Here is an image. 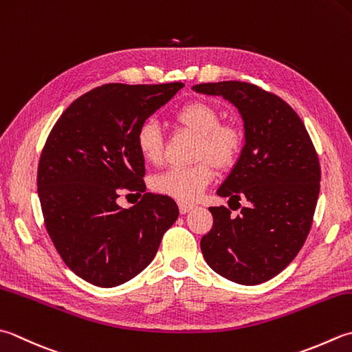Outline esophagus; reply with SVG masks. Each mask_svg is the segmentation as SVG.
<instances>
[{"mask_svg":"<svg viewBox=\"0 0 352 352\" xmlns=\"http://www.w3.org/2000/svg\"><path fill=\"white\" fill-rule=\"evenodd\" d=\"M192 209H194V204H186V203H178V210H180L182 215H184V213L190 212Z\"/></svg>","mask_w":352,"mask_h":352,"instance_id":"esophagus-1","label":"esophagus"}]
</instances>
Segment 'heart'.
I'll return each instance as SVG.
<instances>
[{"label":"heart","instance_id":"1","mask_svg":"<svg viewBox=\"0 0 352 352\" xmlns=\"http://www.w3.org/2000/svg\"><path fill=\"white\" fill-rule=\"evenodd\" d=\"M175 125L197 135L194 160L188 168H172L157 175L153 188L182 203H192L213 178L212 166L226 172L238 163L244 151L245 134L236 122H221L219 109L206 100H189L172 116ZM135 146L144 162L157 164L163 157V135L153 122H144L135 133Z\"/></svg>","mask_w":352,"mask_h":352}]
</instances>
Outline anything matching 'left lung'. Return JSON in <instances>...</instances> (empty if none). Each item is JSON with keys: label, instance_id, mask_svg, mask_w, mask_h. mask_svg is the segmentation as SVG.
<instances>
[{"label": "left lung", "instance_id": "8db88e82", "mask_svg": "<svg viewBox=\"0 0 352 352\" xmlns=\"http://www.w3.org/2000/svg\"><path fill=\"white\" fill-rule=\"evenodd\" d=\"M192 89L232 102L245 129L243 154L218 195L246 206L236 217L224 206L209 208L213 226L199 243L203 256L226 279L263 284L305 244L320 190L318 153L304 122L279 96L239 80Z\"/></svg>", "mask_w": 352, "mask_h": 352}]
</instances>
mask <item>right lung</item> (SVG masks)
<instances>
[{
  "label": "right lung",
  "mask_w": 352,
  "mask_h": 352,
  "mask_svg": "<svg viewBox=\"0 0 352 352\" xmlns=\"http://www.w3.org/2000/svg\"><path fill=\"white\" fill-rule=\"evenodd\" d=\"M183 87L93 88L62 113L47 137L36 178L45 229L67 267L89 284L111 288L137 276L178 218L174 199L144 194L135 133ZM123 188L144 197L123 210L115 201Z\"/></svg>",
  "instance_id": "obj_1"
}]
</instances>
